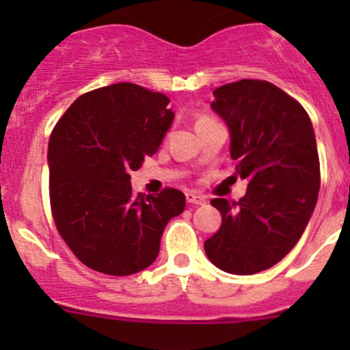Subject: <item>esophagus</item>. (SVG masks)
Wrapping results in <instances>:
<instances>
[{
    "label": "esophagus",
    "mask_w": 350,
    "mask_h": 350,
    "mask_svg": "<svg viewBox=\"0 0 350 350\" xmlns=\"http://www.w3.org/2000/svg\"><path fill=\"white\" fill-rule=\"evenodd\" d=\"M186 201H188V203H191V204H203L204 198L196 195V193H193V191H188V193H186Z\"/></svg>",
    "instance_id": "esophagus-1"
}]
</instances>
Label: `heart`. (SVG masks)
<instances>
[{"mask_svg": "<svg viewBox=\"0 0 350 350\" xmlns=\"http://www.w3.org/2000/svg\"><path fill=\"white\" fill-rule=\"evenodd\" d=\"M208 120H211V118H210V116H201V118H200V120H198V123H203V122H208ZM198 123H196V125H198Z\"/></svg>", "mask_w": 350, "mask_h": 350, "instance_id": "1", "label": "heart"}]
</instances>
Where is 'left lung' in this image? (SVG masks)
I'll return each instance as SVG.
<instances>
[{
  "instance_id": "1",
  "label": "left lung",
  "mask_w": 350,
  "mask_h": 350,
  "mask_svg": "<svg viewBox=\"0 0 350 350\" xmlns=\"http://www.w3.org/2000/svg\"><path fill=\"white\" fill-rule=\"evenodd\" d=\"M213 94L237 161L232 178L249 185L239 201L211 200L221 227L204 252L225 273L256 274L283 259L312 217L320 189L315 133L305 108L273 83L241 79Z\"/></svg>"
}]
</instances>
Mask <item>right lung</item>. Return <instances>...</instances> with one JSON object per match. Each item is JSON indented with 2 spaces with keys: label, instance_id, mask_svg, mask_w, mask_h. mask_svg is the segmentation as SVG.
<instances>
[{
  "label": "right lung",
  "instance_id": "obj_1",
  "mask_svg": "<svg viewBox=\"0 0 350 350\" xmlns=\"http://www.w3.org/2000/svg\"><path fill=\"white\" fill-rule=\"evenodd\" d=\"M169 98L133 83L84 93L49 140V195L55 227L74 256L98 273L129 276L154 262L186 196L164 188L135 195L130 172L157 152L174 113Z\"/></svg>",
  "mask_w": 350,
  "mask_h": 350
}]
</instances>
